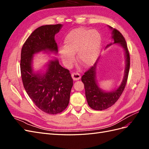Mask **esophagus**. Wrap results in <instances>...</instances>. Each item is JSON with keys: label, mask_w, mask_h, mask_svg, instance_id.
<instances>
[{"label": "esophagus", "mask_w": 149, "mask_h": 149, "mask_svg": "<svg viewBox=\"0 0 149 149\" xmlns=\"http://www.w3.org/2000/svg\"><path fill=\"white\" fill-rule=\"evenodd\" d=\"M71 76L74 81L79 80L81 78V75L78 73H73L71 74Z\"/></svg>", "instance_id": "obj_1"}]
</instances>
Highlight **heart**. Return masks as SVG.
<instances>
[{"mask_svg": "<svg viewBox=\"0 0 149 149\" xmlns=\"http://www.w3.org/2000/svg\"><path fill=\"white\" fill-rule=\"evenodd\" d=\"M101 37L96 30L86 28L76 29L66 35L65 45L60 49L63 63L69 66L74 60V53L80 64L89 66L96 61L100 54Z\"/></svg>", "mask_w": 149, "mask_h": 149, "instance_id": "b5f03b06", "label": "heart"}]
</instances>
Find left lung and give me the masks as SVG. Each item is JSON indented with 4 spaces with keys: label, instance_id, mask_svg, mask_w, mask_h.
<instances>
[{
    "label": "left lung",
    "instance_id": "obj_1",
    "mask_svg": "<svg viewBox=\"0 0 149 149\" xmlns=\"http://www.w3.org/2000/svg\"><path fill=\"white\" fill-rule=\"evenodd\" d=\"M110 28L112 29L111 26ZM112 38L114 43H119L124 48L126 56V68L125 76L119 88L114 91L106 93L99 88L96 81V67L97 62L93 66L85 72L82 76L81 81L84 83L85 94L88 105L93 109L102 111L107 109L114 105L123 94L126 83L127 81L129 68H130V54L128 50L127 43L124 36L119 30L112 29Z\"/></svg>",
    "mask_w": 149,
    "mask_h": 149
}]
</instances>
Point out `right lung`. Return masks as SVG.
I'll use <instances>...</instances> for the list:
<instances>
[{
    "label": "right lung",
    "instance_id": "obj_1",
    "mask_svg": "<svg viewBox=\"0 0 149 149\" xmlns=\"http://www.w3.org/2000/svg\"><path fill=\"white\" fill-rule=\"evenodd\" d=\"M61 24L41 26L26 39L21 50L20 72L24 88L40 110L49 114L63 111L70 102L73 79L70 71L62 67L57 60L51 61L46 73L35 74L31 67L33 55L40 51L58 52L55 35Z\"/></svg>",
    "mask_w": 149,
    "mask_h": 149
}]
</instances>
